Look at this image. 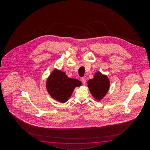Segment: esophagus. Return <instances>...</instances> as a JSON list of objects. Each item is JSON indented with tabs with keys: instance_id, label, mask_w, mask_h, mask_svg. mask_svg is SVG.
Returning a JSON list of instances; mask_svg holds the SVG:
<instances>
[{
	"instance_id": "1",
	"label": "esophagus",
	"mask_w": 150,
	"mask_h": 150,
	"mask_svg": "<svg viewBox=\"0 0 150 150\" xmlns=\"http://www.w3.org/2000/svg\"><path fill=\"white\" fill-rule=\"evenodd\" d=\"M81 81H82V83H83V84H85V83H86V78H85V77H83V78H81Z\"/></svg>"
}]
</instances>
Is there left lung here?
Listing matches in <instances>:
<instances>
[{"mask_svg":"<svg viewBox=\"0 0 150 150\" xmlns=\"http://www.w3.org/2000/svg\"><path fill=\"white\" fill-rule=\"evenodd\" d=\"M87 83L93 96L98 100H100L105 96L110 85L108 77L99 72L96 73L94 78L89 80Z\"/></svg>","mask_w":150,"mask_h":150,"instance_id":"1","label":"left lung"}]
</instances>
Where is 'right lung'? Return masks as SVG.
<instances>
[{
	"instance_id": "add662e5",
	"label": "right lung",
	"mask_w": 150,
	"mask_h": 150,
	"mask_svg": "<svg viewBox=\"0 0 150 150\" xmlns=\"http://www.w3.org/2000/svg\"><path fill=\"white\" fill-rule=\"evenodd\" d=\"M81 83L76 79L67 77L65 72L54 70L47 81V89L50 95L62 103L67 102L71 96L74 88Z\"/></svg>"
}]
</instances>
